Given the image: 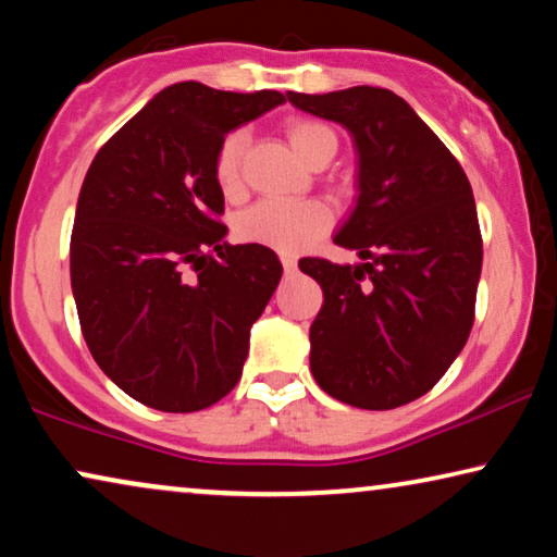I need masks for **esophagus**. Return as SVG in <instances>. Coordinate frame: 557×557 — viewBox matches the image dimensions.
Wrapping results in <instances>:
<instances>
[{"instance_id": "esophagus-1", "label": "esophagus", "mask_w": 557, "mask_h": 557, "mask_svg": "<svg viewBox=\"0 0 557 557\" xmlns=\"http://www.w3.org/2000/svg\"><path fill=\"white\" fill-rule=\"evenodd\" d=\"M281 263H284V271L286 273H294L296 271V258L294 256H281Z\"/></svg>"}]
</instances>
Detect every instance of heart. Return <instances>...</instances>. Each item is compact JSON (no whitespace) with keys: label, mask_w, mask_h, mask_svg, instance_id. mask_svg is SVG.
<instances>
[{"label":"heart","mask_w":557,"mask_h":557,"mask_svg":"<svg viewBox=\"0 0 557 557\" xmlns=\"http://www.w3.org/2000/svg\"><path fill=\"white\" fill-rule=\"evenodd\" d=\"M288 141L301 162H309L319 144L334 141V134L314 121H296L288 126ZM243 147H246V134L233 132L218 149L215 180L225 195H235L240 189ZM326 227H330V212L311 200H263L240 212L235 220V233L240 240L258 243L281 253H299Z\"/></svg>","instance_id":"1"}]
</instances>
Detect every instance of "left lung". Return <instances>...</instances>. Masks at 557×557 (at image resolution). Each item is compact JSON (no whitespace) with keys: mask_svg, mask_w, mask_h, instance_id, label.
<instances>
[{"mask_svg":"<svg viewBox=\"0 0 557 557\" xmlns=\"http://www.w3.org/2000/svg\"><path fill=\"white\" fill-rule=\"evenodd\" d=\"M286 98L345 126L357 151V200L334 243L364 263L299 261L324 292L309 330L311 375L347 406H406L444 377L474 324L482 233L471 185L393 90H288Z\"/></svg>","mask_w":557,"mask_h":557,"instance_id":"8db88e82","label":"left lung"}]
</instances>
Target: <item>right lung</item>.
Returning <instances> with one entry per match:
<instances>
[{"mask_svg":"<svg viewBox=\"0 0 557 557\" xmlns=\"http://www.w3.org/2000/svg\"><path fill=\"white\" fill-rule=\"evenodd\" d=\"M281 103L278 90L174 83L88 166L71 238L73 299L98 368L144 406L193 413L240 380L250 326L284 269L271 248L225 243L215 159L227 134Z\"/></svg>","mask_w":557,"mask_h":557,"instance_id":"add662e5","label":"right lung"}]
</instances>
